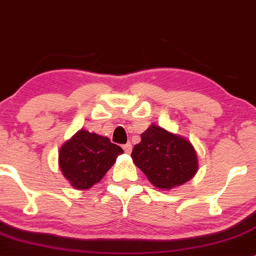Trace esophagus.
Instances as JSON below:
<instances>
[{
  "label": "esophagus",
  "mask_w": 256,
  "mask_h": 256,
  "mask_svg": "<svg viewBox=\"0 0 256 256\" xmlns=\"http://www.w3.org/2000/svg\"><path fill=\"white\" fill-rule=\"evenodd\" d=\"M122 149H124V152H126V154H130V152H132V146L130 144V143H126V144L122 146Z\"/></svg>",
  "instance_id": "esophagus-1"
}]
</instances>
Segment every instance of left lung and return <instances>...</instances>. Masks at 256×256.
Wrapping results in <instances>:
<instances>
[{
  "mask_svg": "<svg viewBox=\"0 0 256 256\" xmlns=\"http://www.w3.org/2000/svg\"><path fill=\"white\" fill-rule=\"evenodd\" d=\"M131 158L154 186L165 190L186 183L198 167V155L186 138L154 124L140 134Z\"/></svg>",
  "mask_w": 256,
  "mask_h": 256,
  "instance_id": "left-lung-1",
  "label": "left lung"
}]
</instances>
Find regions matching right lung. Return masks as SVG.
Masks as SVG:
<instances>
[{
	"instance_id": "1",
	"label": "right lung",
	"mask_w": 256,
	"mask_h": 256,
	"mask_svg": "<svg viewBox=\"0 0 256 256\" xmlns=\"http://www.w3.org/2000/svg\"><path fill=\"white\" fill-rule=\"evenodd\" d=\"M122 152L108 137L82 128L60 148L58 165L73 188L86 190L104 178Z\"/></svg>"
}]
</instances>
